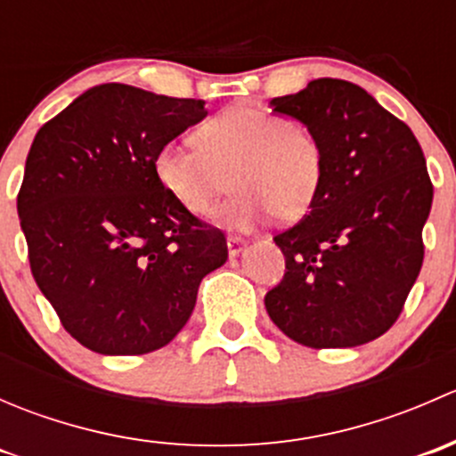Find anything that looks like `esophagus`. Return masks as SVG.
Listing matches in <instances>:
<instances>
[{
  "instance_id": "1",
  "label": "esophagus",
  "mask_w": 456,
  "mask_h": 456,
  "mask_svg": "<svg viewBox=\"0 0 456 456\" xmlns=\"http://www.w3.org/2000/svg\"><path fill=\"white\" fill-rule=\"evenodd\" d=\"M242 247H245V240H242V238H236V236L227 238V249H229V256H232V257H236L238 254H240Z\"/></svg>"
}]
</instances>
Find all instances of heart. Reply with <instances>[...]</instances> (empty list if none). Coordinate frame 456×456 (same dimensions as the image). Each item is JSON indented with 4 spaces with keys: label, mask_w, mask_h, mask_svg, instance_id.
<instances>
[{
    "label": "heart",
    "mask_w": 456,
    "mask_h": 456,
    "mask_svg": "<svg viewBox=\"0 0 456 456\" xmlns=\"http://www.w3.org/2000/svg\"><path fill=\"white\" fill-rule=\"evenodd\" d=\"M199 147L167 142L156 151L160 185L194 216H211L238 187L223 218L249 232L271 214L296 223L311 211L326 172L324 145L306 123L273 110L232 105L196 130Z\"/></svg>",
    "instance_id": "b5f03b06"
}]
</instances>
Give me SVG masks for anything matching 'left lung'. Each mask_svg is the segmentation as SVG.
Wrapping results in <instances>:
<instances>
[{
  "mask_svg": "<svg viewBox=\"0 0 456 456\" xmlns=\"http://www.w3.org/2000/svg\"><path fill=\"white\" fill-rule=\"evenodd\" d=\"M271 108L315 132L326 172L309 214L273 238L287 271L266 314L302 346L372 342L397 322L424 262L432 183L419 141L351 81L315 79Z\"/></svg>",
  "mask_w": 456,
  "mask_h": 456,
  "instance_id": "1",
  "label": "left lung"
}]
</instances>
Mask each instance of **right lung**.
Here are the masks:
<instances>
[{"instance_id":"obj_1","label":"right lung","mask_w":456,"mask_h":456,"mask_svg":"<svg viewBox=\"0 0 456 456\" xmlns=\"http://www.w3.org/2000/svg\"><path fill=\"white\" fill-rule=\"evenodd\" d=\"M207 117L205 101L94 86L50 118L26 159L17 214L37 287L101 355L172 342L227 240L167 194L156 151Z\"/></svg>"}]
</instances>
